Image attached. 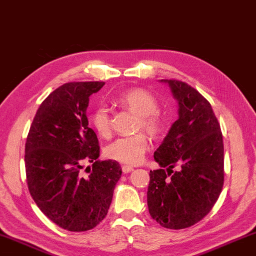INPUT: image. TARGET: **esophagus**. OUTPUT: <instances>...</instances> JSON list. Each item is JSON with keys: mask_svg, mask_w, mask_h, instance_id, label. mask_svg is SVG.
<instances>
[{"mask_svg": "<svg viewBox=\"0 0 256 256\" xmlns=\"http://www.w3.org/2000/svg\"><path fill=\"white\" fill-rule=\"evenodd\" d=\"M122 170H123L124 174H128V172H131L133 170V167L132 166H128V164H123Z\"/></svg>", "mask_w": 256, "mask_h": 256, "instance_id": "obj_1", "label": "esophagus"}]
</instances>
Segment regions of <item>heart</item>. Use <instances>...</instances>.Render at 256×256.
Masks as SVG:
<instances>
[{
	"label": "heart",
	"mask_w": 256,
	"mask_h": 256,
	"mask_svg": "<svg viewBox=\"0 0 256 256\" xmlns=\"http://www.w3.org/2000/svg\"><path fill=\"white\" fill-rule=\"evenodd\" d=\"M118 102L140 116L138 128H144L152 136H159L164 131V120L157 114L158 102L154 94L144 89H132L120 94ZM90 122L98 136L102 138L110 136V116L106 105L96 107L90 116ZM149 146V138L144 133L122 136L106 146L105 156L122 164H138L144 160Z\"/></svg>",
	"instance_id": "1"
}]
</instances>
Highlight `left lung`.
Segmentation results:
<instances>
[{"mask_svg": "<svg viewBox=\"0 0 256 256\" xmlns=\"http://www.w3.org/2000/svg\"><path fill=\"white\" fill-rule=\"evenodd\" d=\"M162 81L178 102V118L154 151L162 168L150 170L146 201L160 226L183 229L204 218L222 193V133L210 102L198 90L183 81ZM175 166L178 171L172 170Z\"/></svg>", "mask_w": 256, "mask_h": 256, "instance_id": "obj_1", "label": "left lung"}]
</instances>
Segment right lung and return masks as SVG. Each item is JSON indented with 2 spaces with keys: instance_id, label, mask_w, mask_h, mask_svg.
<instances>
[{
  "instance_id": "1",
  "label": "right lung",
  "mask_w": 256,
  "mask_h": 256,
  "mask_svg": "<svg viewBox=\"0 0 256 256\" xmlns=\"http://www.w3.org/2000/svg\"><path fill=\"white\" fill-rule=\"evenodd\" d=\"M105 82H68L50 94L34 115L24 148L26 175L34 201L68 232H86L107 216L122 168L97 160L99 144L88 126L89 97ZM86 162L93 164L84 170Z\"/></svg>"
}]
</instances>
